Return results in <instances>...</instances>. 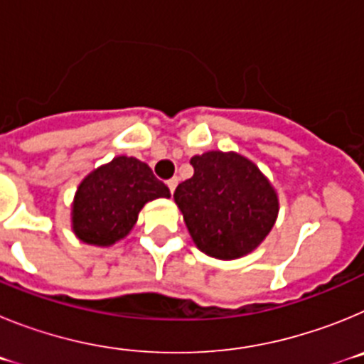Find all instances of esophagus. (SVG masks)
I'll return each mask as SVG.
<instances>
[{
	"mask_svg": "<svg viewBox=\"0 0 364 364\" xmlns=\"http://www.w3.org/2000/svg\"><path fill=\"white\" fill-rule=\"evenodd\" d=\"M167 184V188H169V191L171 193H175V189H176V184H178V178H169L166 182Z\"/></svg>",
	"mask_w": 364,
	"mask_h": 364,
	"instance_id": "34e87169",
	"label": "esophagus"
}]
</instances>
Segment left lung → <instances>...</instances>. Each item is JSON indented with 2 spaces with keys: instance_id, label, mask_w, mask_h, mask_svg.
<instances>
[{
  "instance_id": "obj_1",
  "label": "left lung",
  "mask_w": 364,
  "mask_h": 364,
  "mask_svg": "<svg viewBox=\"0 0 364 364\" xmlns=\"http://www.w3.org/2000/svg\"><path fill=\"white\" fill-rule=\"evenodd\" d=\"M191 178L178 184L175 202L198 250L217 259L253 252L277 218L279 202L259 167L237 153L193 156Z\"/></svg>"
}]
</instances>
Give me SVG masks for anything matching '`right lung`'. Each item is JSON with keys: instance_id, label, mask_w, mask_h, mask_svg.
<instances>
[{"instance_id": "right-lung-1", "label": "right lung", "mask_w": 364, "mask_h": 364, "mask_svg": "<svg viewBox=\"0 0 364 364\" xmlns=\"http://www.w3.org/2000/svg\"><path fill=\"white\" fill-rule=\"evenodd\" d=\"M160 197H169V189L147 164L133 156H117L80 184L73 205V230L83 242L109 246L129 233L146 202Z\"/></svg>"}]
</instances>
